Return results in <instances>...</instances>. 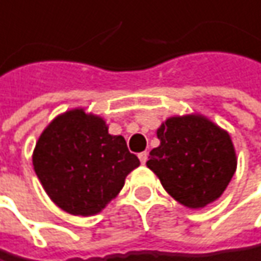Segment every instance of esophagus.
Here are the masks:
<instances>
[{"label": "esophagus", "instance_id": "34e87169", "mask_svg": "<svg viewBox=\"0 0 261 261\" xmlns=\"http://www.w3.org/2000/svg\"><path fill=\"white\" fill-rule=\"evenodd\" d=\"M138 159H140V161H141V164H145V161H147V159H148V153H147V151L140 153L138 154Z\"/></svg>", "mask_w": 261, "mask_h": 261}]
</instances>
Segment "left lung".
<instances>
[{"mask_svg":"<svg viewBox=\"0 0 261 261\" xmlns=\"http://www.w3.org/2000/svg\"><path fill=\"white\" fill-rule=\"evenodd\" d=\"M160 145L147 167L180 204L201 208L224 193L237 159L227 131L200 114L167 118L157 130Z\"/></svg>","mask_w":261,"mask_h":261,"instance_id":"obj_1","label":"left lung"}]
</instances>
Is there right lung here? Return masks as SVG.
Masks as SVG:
<instances>
[{
  "label": "right lung",
  "mask_w": 261,
  "mask_h": 261,
  "mask_svg": "<svg viewBox=\"0 0 261 261\" xmlns=\"http://www.w3.org/2000/svg\"><path fill=\"white\" fill-rule=\"evenodd\" d=\"M33 164L60 208L74 216H94L121 191L140 160L128 151L123 136L108 134L101 117L74 108L42 131Z\"/></svg>",
  "instance_id": "1"
}]
</instances>
